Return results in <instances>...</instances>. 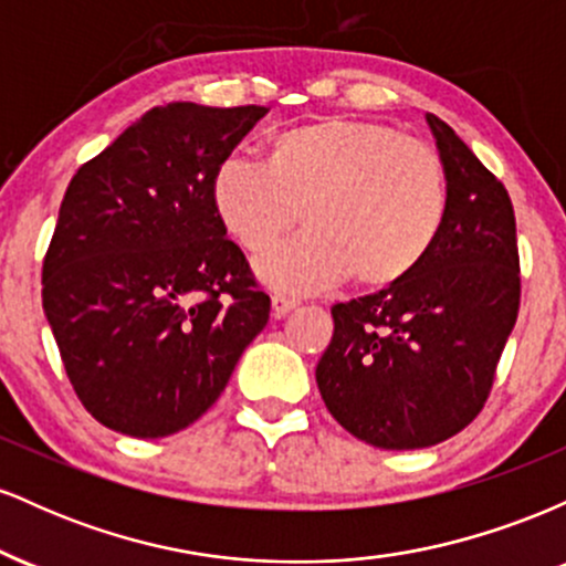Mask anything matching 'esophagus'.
<instances>
[{
  "label": "esophagus",
  "mask_w": 566,
  "mask_h": 566,
  "mask_svg": "<svg viewBox=\"0 0 566 566\" xmlns=\"http://www.w3.org/2000/svg\"><path fill=\"white\" fill-rule=\"evenodd\" d=\"M301 301L297 297H290V295H282V292H276L274 297H271V308H274V316H284L290 314L292 308H297Z\"/></svg>",
  "instance_id": "obj_1"
}]
</instances>
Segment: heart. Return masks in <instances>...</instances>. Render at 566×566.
I'll return each mask as SVG.
<instances>
[{
	"label": "heart",
	"mask_w": 566,
	"mask_h": 566,
	"mask_svg": "<svg viewBox=\"0 0 566 566\" xmlns=\"http://www.w3.org/2000/svg\"><path fill=\"white\" fill-rule=\"evenodd\" d=\"M212 207L229 237L263 255L295 229V242L258 263L271 287L314 292L354 282L382 290L431 255L450 210L439 154L382 122L327 116L284 129L265 165L226 157L212 172Z\"/></svg>",
	"instance_id": "obj_1"
}]
</instances>
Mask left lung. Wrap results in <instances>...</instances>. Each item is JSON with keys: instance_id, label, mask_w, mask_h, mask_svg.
I'll return each mask as SVG.
<instances>
[{"instance_id": "1", "label": "left lung", "mask_w": 566, "mask_h": 566, "mask_svg": "<svg viewBox=\"0 0 566 566\" xmlns=\"http://www.w3.org/2000/svg\"><path fill=\"white\" fill-rule=\"evenodd\" d=\"M426 122L450 188L439 242L405 282L333 305L316 365L333 418L380 450L433 447L482 412L522 297L509 191L447 122Z\"/></svg>"}]
</instances>
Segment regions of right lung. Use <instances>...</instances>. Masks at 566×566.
Here are the masks:
<instances>
[{"label": "right lung", "instance_id": "obj_1", "mask_svg": "<svg viewBox=\"0 0 566 566\" xmlns=\"http://www.w3.org/2000/svg\"><path fill=\"white\" fill-rule=\"evenodd\" d=\"M265 112L157 106L71 178L42 305L71 386L112 431H184L269 322L271 297L210 191L216 167Z\"/></svg>", "mask_w": 566, "mask_h": 566}]
</instances>
